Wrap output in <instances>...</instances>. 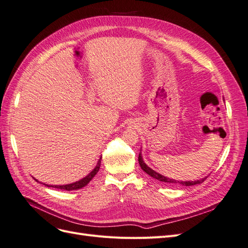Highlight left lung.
Masks as SVG:
<instances>
[{
	"label": "left lung",
	"mask_w": 248,
	"mask_h": 248,
	"mask_svg": "<svg viewBox=\"0 0 248 248\" xmlns=\"http://www.w3.org/2000/svg\"><path fill=\"white\" fill-rule=\"evenodd\" d=\"M139 162H140V168L142 169V170L146 171L149 176H151L152 178L158 180V181L164 182V183H167V184L182 185V186H192V185L201 184V183H202V182H204L205 180H206V178H204V179H201V180H197V181H181V182H180V181H177V180L170 179V178L164 177V176L158 174V172H156L155 170H153L152 169H150V168L147 166V164L144 162V160H142L140 153L139 154Z\"/></svg>",
	"instance_id": "1"
}]
</instances>
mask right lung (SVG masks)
I'll list each match as a JSON object with an SVG mask.
<instances>
[{
    "label": "right lung",
    "mask_w": 248,
    "mask_h": 248,
    "mask_svg": "<svg viewBox=\"0 0 248 248\" xmlns=\"http://www.w3.org/2000/svg\"><path fill=\"white\" fill-rule=\"evenodd\" d=\"M100 163H101V158L99 159L98 163H97L96 168H95L91 172H90V174H89L87 177H85L84 179L79 180V181H78V182H74V183H71V184H68V185H59V186H57V185H56V186H54V185H46V184H44V185L47 186V187H54V188L63 189V190H68V191L80 189V188H82V187H84V186H86L90 181H91V180L95 177V175L97 174V172H98V170H99V169H100Z\"/></svg>",
    "instance_id": "1"
}]
</instances>
